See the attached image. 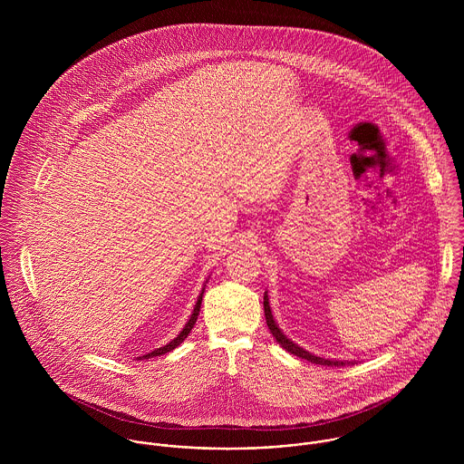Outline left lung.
<instances>
[{"label":"left lung","instance_id":"8db88e82","mask_svg":"<svg viewBox=\"0 0 464 464\" xmlns=\"http://www.w3.org/2000/svg\"><path fill=\"white\" fill-rule=\"evenodd\" d=\"M265 316L267 329L271 331L273 337L278 341V344H280L282 348H285L289 353H293V355H296V357H302V359H307V361L316 362V364H324V366H343V364H346V361H344V362H343V361H332V359H324V357H318V355H314V353H309V352H305L304 348H300L298 344H295L291 339H287V337L282 334V331L278 329V325L275 324V320H273V314H271V309H269V302H267V293H265Z\"/></svg>","mask_w":464,"mask_h":464}]
</instances>
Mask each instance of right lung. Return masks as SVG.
<instances>
[{"label": "right lung", "instance_id": "add662e5", "mask_svg": "<svg viewBox=\"0 0 464 464\" xmlns=\"http://www.w3.org/2000/svg\"><path fill=\"white\" fill-rule=\"evenodd\" d=\"M205 289V287H203ZM203 289H201V293H199L198 302H197V305H195V311H193V314H191V318H189V322L186 324V327L182 329V332L173 339V341H169L168 344H164V346H160V348H157V350H153V352H150V353H146V355H142V357H139V359H150V357H157V355H162V353H168V352H171V350H175L188 335H189V332L193 331V327H195V324H197V320H198L199 314V307H201V298H203Z\"/></svg>", "mask_w": 464, "mask_h": 464}]
</instances>
